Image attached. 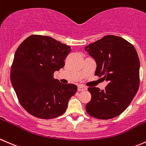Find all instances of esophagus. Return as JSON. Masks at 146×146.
<instances>
[{"instance_id": "obj_1", "label": "esophagus", "mask_w": 146, "mask_h": 146, "mask_svg": "<svg viewBox=\"0 0 146 146\" xmlns=\"http://www.w3.org/2000/svg\"><path fill=\"white\" fill-rule=\"evenodd\" d=\"M86 88L85 87V86H84L83 85H79L78 86V91L79 92H82V91H84L86 90Z\"/></svg>"}]
</instances>
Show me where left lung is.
I'll return each instance as SVG.
<instances>
[{"instance_id": "left-lung-1", "label": "left lung", "mask_w": 146, "mask_h": 146, "mask_svg": "<svg viewBox=\"0 0 146 146\" xmlns=\"http://www.w3.org/2000/svg\"><path fill=\"white\" fill-rule=\"evenodd\" d=\"M96 62L95 75L108 82L105 89L89 87L92 99L86 105L92 117L110 119L129 106L139 88L140 62L133 44L122 37L106 35L85 47Z\"/></svg>"}]
</instances>
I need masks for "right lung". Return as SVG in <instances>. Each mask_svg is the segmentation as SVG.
Masks as SVG:
<instances>
[{
    "label": "right lung",
    "mask_w": 146,
    "mask_h": 146,
    "mask_svg": "<svg viewBox=\"0 0 146 146\" xmlns=\"http://www.w3.org/2000/svg\"><path fill=\"white\" fill-rule=\"evenodd\" d=\"M71 50L67 44L40 35L29 36L18 47L11 81L20 104L30 114L51 119L66 111L77 86L60 83L53 74L64 67Z\"/></svg>",
    "instance_id": "obj_1"
}]
</instances>
